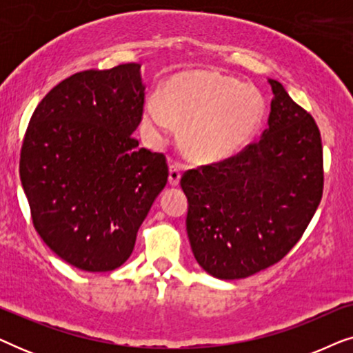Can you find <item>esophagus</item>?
<instances>
[{"label":"esophagus","instance_id":"obj_1","mask_svg":"<svg viewBox=\"0 0 353 353\" xmlns=\"http://www.w3.org/2000/svg\"><path fill=\"white\" fill-rule=\"evenodd\" d=\"M180 178H181L180 168H178L176 165L168 167V183H170L172 186H178V183H180Z\"/></svg>","mask_w":353,"mask_h":353}]
</instances>
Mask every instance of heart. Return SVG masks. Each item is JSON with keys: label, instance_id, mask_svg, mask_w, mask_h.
Here are the masks:
<instances>
[{"label": "heart", "instance_id": "heart-1", "mask_svg": "<svg viewBox=\"0 0 353 353\" xmlns=\"http://www.w3.org/2000/svg\"><path fill=\"white\" fill-rule=\"evenodd\" d=\"M265 101L252 86L209 70L181 75L165 96H148L143 123L149 137L162 141L173 123L183 125L181 146L196 162L230 159L248 146L262 127Z\"/></svg>", "mask_w": 353, "mask_h": 353}]
</instances>
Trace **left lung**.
Returning a JSON list of instances; mask_svg holds the SVG:
<instances>
[{"label":"left lung","mask_w":353,"mask_h":353,"mask_svg":"<svg viewBox=\"0 0 353 353\" xmlns=\"http://www.w3.org/2000/svg\"><path fill=\"white\" fill-rule=\"evenodd\" d=\"M268 83L273 99L259 141L180 181L192 254L219 279L248 278L279 262L321 201L320 130L279 81Z\"/></svg>","instance_id":"1"}]
</instances>
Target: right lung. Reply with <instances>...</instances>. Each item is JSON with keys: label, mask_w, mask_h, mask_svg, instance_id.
I'll use <instances>...</instances> for the list:
<instances>
[{"label": "right lung", "mask_w": 353, "mask_h": 353, "mask_svg": "<svg viewBox=\"0 0 353 353\" xmlns=\"http://www.w3.org/2000/svg\"><path fill=\"white\" fill-rule=\"evenodd\" d=\"M141 65L86 70L37 105L21 152L33 225L57 257L83 272H112L167 185L163 154L138 148Z\"/></svg>", "instance_id": "1"}]
</instances>
